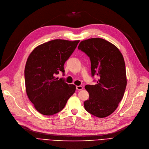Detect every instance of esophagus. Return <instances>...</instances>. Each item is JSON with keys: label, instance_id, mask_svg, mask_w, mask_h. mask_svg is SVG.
<instances>
[{"label": "esophagus", "instance_id": "34e87169", "mask_svg": "<svg viewBox=\"0 0 149 149\" xmlns=\"http://www.w3.org/2000/svg\"><path fill=\"white\" fill-rule=\"evenodd\" d=\"M76 89L78 90V91H81L83 89L82 86H76Z\"/></svg>", "mask_w": 149, "mask_h": 149}]
</instances>
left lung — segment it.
<instances>
[{
	"label": "left lung",
	"instance_id": "1",
	"mask_svg": "<svg viewBox=\"0 0 149 149\" xmlns=\"http://www.w3.org/2000/svg\"><path fill=\"white\" fill-rule=\"evenodd\" d=\"M78 49L89 57L92 77L98 78L95 85L87 84L89 100L86 111L98 118L112 114L122 100L127 85L123 56L114 45L101 38L81 41Z\"/></svg>",
	"mask_w": 149,
	"mask_h": 149
}]
</instances>
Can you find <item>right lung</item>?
<instances>
[{
  "instance_id": "add662e5",
  "label": "right lung",
  "mask_w": 149,
  "mask_h": 149,
  "mask_svg": "<svg viewBox=\"0 0 149 149\" xmlns=\"http://www.w3.org/2000/svg\"><path fill=\"white\" fill-rule=\"evenodd\" d=\"M80 40L61 39L38 46L29 56L25 68L27 95L36 110L45 115H54L63 109L75 91L74 84L57 77Z\"/></svg>"
}]
</instances>
